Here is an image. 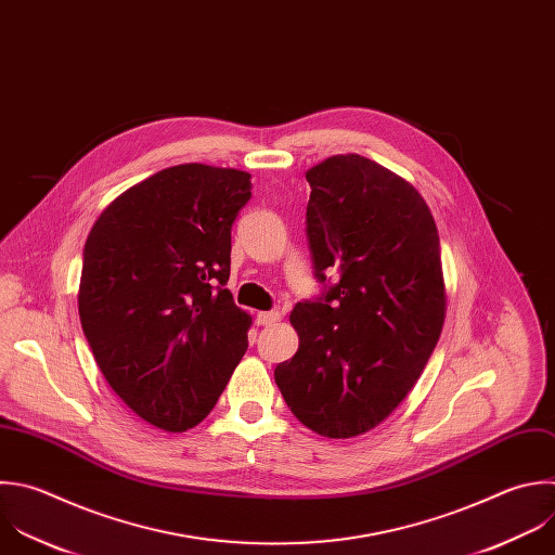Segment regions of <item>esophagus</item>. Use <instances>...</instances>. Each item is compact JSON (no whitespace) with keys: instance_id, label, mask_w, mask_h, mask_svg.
Here are the masks:
<instances>
[{"instance_id":"esophagus-1","label":"esophagus","mask_w":555,"mask_h":555,"mask_svg":"<svg viewBox=\"0 0 555 555\" xmlns=\"http://www.w3.org/2000/svg\"><path fill=\"white\" fill-rule=\"evenodd\" d=\"M279 320H281L279 311H259L257 313V324H261V326H270V324H274Z\"/></svg>"}]
</instances>
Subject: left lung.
Returning a JSON list of instances; mask_svg holds the SVG:
<instances>
[{
  "instance_id": "1",
  "label": "left lung",
  "mask_w": 555,
  "mask_h": 555,
  "mask_svg": "<svg viewBox=\"0 0 555 555\" xmlns=\"http://www.w3.org/2000/svg\"><path fill=\"white\" fill-rule=\"evenodd\" d=\"M305 178L315 274L339 283L289 313L298 350L274 382L305 427L341 440L384 423L425 371L447 315L440 237L414 184L371 158L335 154Z\"/></svg>"
}]
</instances>
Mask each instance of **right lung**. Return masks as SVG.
<instances>
[{
    "mask_svg": "<svg viewBox=\"0 0 555 555\" xmlns=\"http://www.w3.org/2000/svg\"><path fill=\"white\" fill-rule=\"evenodd\" d=\"M250 173L182 163L119 194L95 220L78 287L82 331L113 392L180 434L216 408L253 315L224 289Z\"/></svg>",
    "mask_w": 555,
    "mask_h": 555,
    "instance_id": "add662e5",
    "label": "right lung"
}]
</instances>
